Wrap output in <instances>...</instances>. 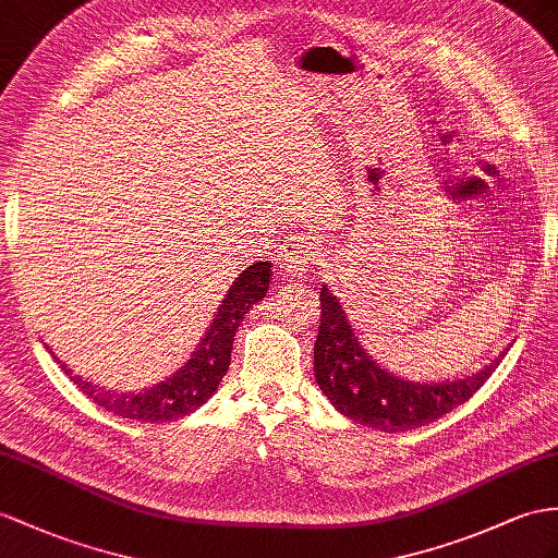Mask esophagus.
<instances>
[{"instance_id":"1","label":"esophagus","mask_w":558,"mask_h":558,"mask_svg":"<svg viewBox=\"0 0 558 558\" xmlns=\"http://www.w3.org/2000/svg\"><path fill=\"white\" fill-rule=\"evenodd\" d=\"M322 260V251L317 246V241L312 239H293L291 243L283 246L279 255V265L287 279H293L298 275H303L310 267L319 265Z\"/></svg>"}]
</instances>
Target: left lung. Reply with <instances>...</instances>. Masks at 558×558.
Returning <instances> with one entry per match:
<instances>
[{"instance_id":"obj_1","label":"left lung","mask_w":558,"mask_h":558,"mask_svg":"<svg viewBox=\"0 0 558 558\" xmlns=\"http://www.w3.org/2000/svg\"><path fill=\"white\" fill-rule=\"evenodd\" d=\"M319 303L322 319L315 341V378L336 410L362 426L386 433L426 426L464 404L505 357L501 352L485 369L459 381H404L381 369L369 357V352H364L352 333V324L343 307L326 287L319 289Z\"/></svg>"}]
</instances>
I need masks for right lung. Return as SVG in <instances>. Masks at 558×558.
<instances>
[{"instance_id":"1","label":"right lung","mask_w":558,"mask_h":558,"mask_svg":"<svg viewBox=\"0 0 558 558\" xmlns=\"http://www.w3.org/2000/svg\"><path fill=\"white\" fill-rule=\"evenodd\" d=\"M271 281V260L255 263L243 269L236 277L232 289L227 291L225 301L217 310L213 324L208 326L206 336L201 338V345L194 350L192 360L174 372V376L166 378L144 392H111L83 381L80 376H71V369L61 364V369L71 376V381L92 398L106 412H113L122 418L144 421V424H162V421H174L196 412L201 404H206L217 386L225 378L232 360V345L236 329L248 310L260 303L269 291ZM53 355V352H51Z\"/></svg>"}]
</instances>
